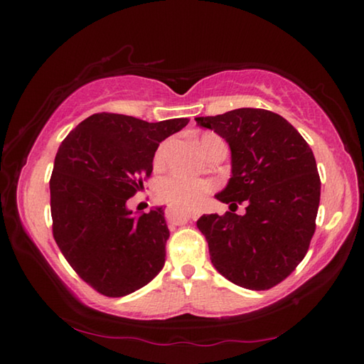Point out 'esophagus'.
Masks as SVG:
<instances>
[{
  "instance_id": "1",
  "label": "esophagus",
  "mask_w": 364,
  "mask_h": 364,
  "mask_svg": "<svg viewBox=\"0 0 364 364\" xmlns=\"http://www.w3.org/2000/svg\"><path fill=\"white\" fill-rule=\"evenodd\" d=\"M165 217H167V220L170 221V223H175V225H184L188 223L189 220H194L199 217V212L194 210V212H175L173 208H167L165 210Z\"/></svg>"
}]
</instances>
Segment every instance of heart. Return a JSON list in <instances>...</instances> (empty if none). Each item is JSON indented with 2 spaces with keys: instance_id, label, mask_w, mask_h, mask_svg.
Wrapping results in <instances>:
<instances>
[{
  "instance_id": "b5f03b06",
  "label": "heart",
  "mask_w": 364,
  "mask_h": 364,
  "mask_svg": "<svg viewBox=\"0 0 364 364\" xmlns=\"http://www.w3.org/2000/svg\"><path fill=\"white\" fill-rule=\"evenodd\" d=\"M220 139L217 134L205 133L200 138V147L202 151L212 143V141ZM164 156V146L159 147V151L154 156V164L159 165L162 162ZM210 191V184L199 178H193L188 175H170L164 180H160L157 184V197L165 204L175 208L178 212H188L197 208L202 204L204 196Z\"/></svg>"
}]
</instances>
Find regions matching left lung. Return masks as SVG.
<instances>
[{
  "instance_id": "1",
  "label": "left lung",
  "mask_w": 364,
  "mask_h": 364,
  "mask_svg": "<svg viewBox=\"0 0 364 364\" xmlns=\"http://www.w3.org/2000/svg\"><path fill=\"white\" fill-rule=\"evenodd\" d=\"M231 149V178L215 197L230 208L245 200V215H202L197 228L213 267L228 281L267 291L304 260L315 234L321 196L316 160L284 117L264 109H234L196 117Z\"/></svg>"
}]
</instances>
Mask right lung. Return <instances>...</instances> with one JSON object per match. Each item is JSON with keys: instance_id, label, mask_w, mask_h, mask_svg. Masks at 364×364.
<instances>
[{"instance_id": "obj_1", "label": "right lung", "mask_w": 364, "mask_h": 364, "mask_svg": "<svg viewBox=\"0 0 364 364\" xmlns=\"http://www.w3.org/2000/svg\"><path fill=\"white\" fill-rule=\"evenodd\" d=\"M188 119L149 123L101 112L60 143L49 191L53 236L70 267L107 297L151 282L165 263L170 231L164 208L133 215L127 202L151 176L159 144Z\"/></svg>"}]
</instances>
